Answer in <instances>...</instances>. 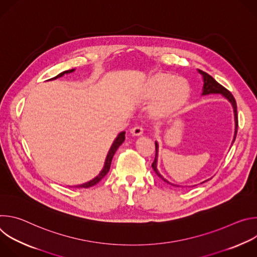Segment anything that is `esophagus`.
<instances>
[{
    "label": "esophagus",
    "mask_w": 257,
    "mask_h": 257,
    "mask_svg": "<svg viewBox=\"0 0 257 257\" xmlns=\"http://www.w3.org/2000/svg\"><path fill=\"white\" fill-rule=\"evenodd\" d=\"M131 133L134 135V136H139V135H141L142 133H143V128H142V126H135V127H133L132 129H131Z\"/></svg>",
    "instance_id": "34e87169"
}]
</instances>
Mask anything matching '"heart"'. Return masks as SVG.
<instances>
[{
    "instance_id": "b5f03b06",
    "label": "heart",
    "mask_w": 257,
    "mask_h": 257,
    "mask_svg": "<svg viewBox=\"0 0 257 257\" xmlns=\"http://www.w3.org/2000/svg\"><path fill=\"white\" fill-rule=\"evenodd\" d=\"M189 94L187 83L182 79H176L175 76L163 74L154 78L146 89L149 97H157L159 99V108L167 112L180 106L184 102Z\"/></svg>"
}]
</instances>
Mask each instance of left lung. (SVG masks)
Wrapping results in <instances>:
<instances>
[{"mask_svg": "<svg viewBox=\"0 0 257 257\" xmlns=\"http://www.w3.org/2000/svg\"><path fill=\"white\" fill-rule=\"evenodd\" d=\"M198 72L200 73V74L202 75V78H203V91H202V95H206V94H209V93H219L224 95L233 105V108H234V116H235V135H234V139H233V143L236 139V135H237V131H238V115H237V103H236V100L233 96V94L227 89L225 88L223 85L219 84L218 82H216L210 75H208L207 73L201 71V70H198ZM158 153H159V144L158 142L156 141V157H155V161L152 165L154 171L156 172V174L162 178L165 182L169 183V184H171L170 182H168L161 174L160 172L158 171V168H157V163H158Z\"/></svg>", "mask_w": 257, "mask_h": 257, "instance_id": "8db88e82", "label": "left lung"}]
</instances>
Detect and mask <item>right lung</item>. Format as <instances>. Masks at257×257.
Listing matches in <instances>:
<instances>
[{
  "label": "right lung",
  "instance_id": "right-lung-1",
  "mask_svg": "<svg viewBox=\"0 0 257 257\" xmlns=\"http://www.w3.org/2000/svg\"><path fill=\"white\" fill-rule=\"evenodd\" d=\"M73 71H74V69L64 71V72L60 73V74H58L57 76L53 77L52 80L57 79V78H59V77H62L64 74H67V73H71V72H73ZM50 80H51V79H50ZM124 140H125V132H121V133L117 136V138L115 139L114 143H113L112 146H111V149H109V151H108V154H107V156H106L105 163H104V166H103L101 172H100L94 179H92L91 181H89V182H87V183H84V184H81V185L76 186L77 188H88V187H91V186L97 184V183H98V182L107 174V172L109 171V168H111V163H112L113 157H114L115 153L117 152V150L119 149V146L124 142Z\"/></svg>",
  "mask_w": 257,
  "mask_h": 257
}]
</instances>
